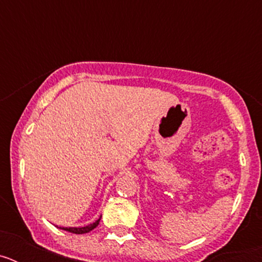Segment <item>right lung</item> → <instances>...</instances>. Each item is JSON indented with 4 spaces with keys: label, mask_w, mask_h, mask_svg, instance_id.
Wrapping results in <instances>:
<instances>
[{
    "label": "right lung",
    "mask_w": 262,
    "mask_h": 262,
    "mask_svg": "<svg viewBox=\"0 0 262 262\" xmlns=\"http://www.w3.org/2000/svg\"><path fill=\"white\" fill-rule=\"evenodd\" d=\"M99 221H101V217H99L98 221L94 222L93 224H89V226L78 227V228H77V227H62L61 230L68 231V232H72V233H78V235H82V233H88V232H90V231H93L94 228L98 226Z\"/></svg>",
    "instance_id": "1"
}]
</instances>
